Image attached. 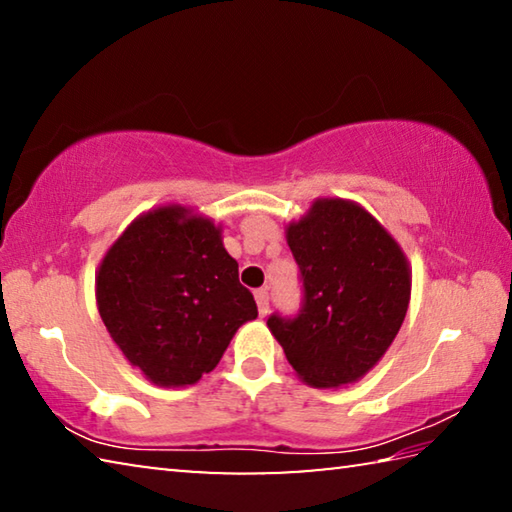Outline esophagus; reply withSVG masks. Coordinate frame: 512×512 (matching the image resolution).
Instances as JSON below:
<instances>
[{
  "instance_id": "1",
  "label": "esophagus",
  "mask_w": 512,
  "mask_h": 512,
  "mask_svg": "<svg viewBox=\"0 0 512 512\" xmlns=\"http://www.w3.org/2000/svg\"><path fill=\"white\" fill-rule=\"evenodd\" d=\"M255 300H257L259 316H266L268 314V291L266 289H257L255 291Z\"/></svg>"
}]
</instances>
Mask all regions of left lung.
<instances>
[{"label": "left lung", "mask_w": 512, "mask_h": 512, "mask_svg": "<svg viewBox=\"0 0 512 512\" xmlns=\"http://www.w3.org/2000/svg\"><path fill=\"white\" fill-rule=\"evenodd\" d=\"M302 282L296 316L271 327L298 377L316 388L361 379L400 332L411 271L397 241L357 203L323 198L287 228Z\"/></svg>", "instance_id": "left-lung-1"}]
</instances>
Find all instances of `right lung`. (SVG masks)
Instances as JSON below:
<instances>
[{
  "label": "right lung",
  "instance_id": "1",
  "mask_svg": "<svg viewBox=\"0 0 512 512\" xmlns=\"http://www.w3.org/2000/svg\"><path fill=\"white\" fill-rule=\"evenodd\" d=\"M97 305L124 357L158 386L196 384L257 318L221 230L178 205L146 212L112 244Z\"/></svg>",
  "mask_w": 512,
  "mask_h": 512
}]
</instances>
